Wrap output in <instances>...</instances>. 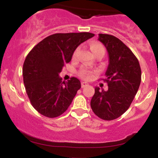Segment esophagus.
<instances>
[{
  "label": "esophagus",
  "mask_w": 158,
  "mask_h": 158,
  "mask_svg": "<svg viewBox=\"0 0 158 158\" xmlns=\"http://www.w3.org/2000/svg\"><path fill=\"white\" fill-rule=\"evenodd\" d=\"M87 85H89V83H88V82H82V83H81V86H82V88H84V87L87 86Z\"/></svg>",
  "instance_id": "obj_1"
}]
</instances>
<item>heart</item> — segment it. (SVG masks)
Segmentation results:
<instances>
[{
	"instance_id": "b5f03b06",
	"label": "heart",
	"mask_w": 158,
	"mask_h": 158,
	"mask_svg": "<svg viewBox=\"0 0 158 158\" xmlns=\"http://www.w3.org/2000/svg\"><path fill=\"white\" fill-rule=\"evenodd\" d=\"M90 48H91L92 52H93V54L96 56V55L99 54V53H102V54H105V48H104L103 45L102 44L99 43V42H92L90 44ZM78 51H79V48H76L74 52H73V59H76V56H77ZM97 73L96 71H93V70H89L86 69H82L79 70V76H80L82 79H85V80H89L92 78L94 76V75Z\"/></svg>"
}]
</instances>
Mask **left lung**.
<instances>
[{
    "label": "left lung",
    "mask_w": 158,
    "mask_h": 158,
    "mask_svg": "<svg viewBox=\"0 0 158 158\" xmlns=\"http://www.w3.org/2000/svg\"><path fill=\"white\" fill-rule=\"evenodd\" d=\"M99 41L109 54L106 79H102L108 85V89L96 87L90 106L98 117L113 120L129 109L141 82V69L137 57L119 38L99 34Z\"/></svg>",
    "instance_id": "1"
}]
</instances>
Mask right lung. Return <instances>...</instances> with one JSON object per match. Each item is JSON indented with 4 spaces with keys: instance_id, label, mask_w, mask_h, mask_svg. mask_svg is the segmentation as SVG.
<instances>
[{
    "instance_id": "right-lung-1",
    "label": "right lung",
    "mask_w": 158,
    "mask_h": 158,
    "mask_svg": "<svg viewBox=\"0 0 158 158\" xmlns=\"http://www.w3.org/2000/svg\"><path fill=\"white\" fill-rule=\"evenodd\" d=\"M94 35L89 32L54 34L27 54L23 65V80L31 103L38 113L55 118L66 111L81 83L75 77L62 82L59 74L71 61L76 48Z\"/></svg>"
}]
</instances>
